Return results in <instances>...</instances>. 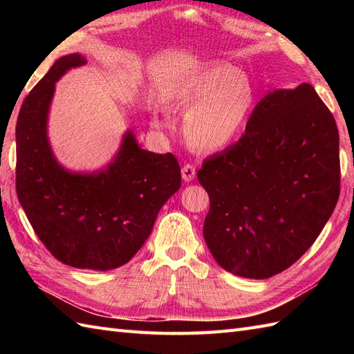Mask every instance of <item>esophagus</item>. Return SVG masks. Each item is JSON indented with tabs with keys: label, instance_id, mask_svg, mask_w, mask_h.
I'll use <instances>...</instances> for the list:
<instances>
[{
	"label": "esophagus",
	"instance_id": "esophagus-1",
	"mask_svg": "<svg viewBox=\"0 0 354 354\" xmlns=\"http://www.w3.org/2000/svg\"><path fill=\"white\" fill-rule=\"evenodd\" d=\"M196 176V169H194V165L192 164H185L183 167V179L185 183H190Z\"/></svg>",
	"mask_w": 354,
	"mask_h": 354
}]
</instances>
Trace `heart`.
<instances>
[{
    "instance_id": "obj_1",
    "label": "heart",
    "mask_w": 354,
    "mask_h": 354,
    "mask_svg": "<svg viewBox=\"0 0 354 354\" xmlns=\"http://www.w3.org/2000/svg\"><path fill=\"white\" fill-rule=\"evenodd\" d=\"M171 99L179 108H190L184 118L187 141L213 152L230 146L245 129L255 104V88L245 74L219 64L184 79Z\"/></svg>"
}]
</instances>
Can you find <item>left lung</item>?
Instances as JSON below:
<instances>
[{"label": "left lung", "instance_id": "obj_1", "mask_svg": "<svg viewBox=\"0 0 354 354\" xmlns=\"http://www.w3.org/2000/svg\"><path fill=\"white\" fill-rule=\"evenodd\" d=\"M209 196L204 239L228 272L263 280L309 250L339 199V133L315 88L275 89L236 145L198 170Z\"/></svg>", "mask_w": 354, "mask_h": 354}]
</instances>
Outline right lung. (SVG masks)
I'll use <instances>...</instances> for the list:
<instances>
[{"label":"right lung","mask_w":354,"mask_h":354,"mask_svg":"<svg viewBox=\"0 0 354 354\" xmlns=\"http://www.w3.org/2000/svg\"><path fill=\"white\" fill-rule=\"evenodd\" d=\"M79 53L53 64L19 109L17 193L28 222L51 255L79 269L123 266L152 232L156 216L181 187L171 153L141 149L132 131L106 167L73 173L53 155L47 120L56 82L85 65Z\"/></svg>","instance_id":"1"}]
</instances>
